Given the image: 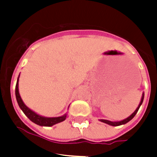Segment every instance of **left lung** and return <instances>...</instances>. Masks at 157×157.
<instances>
[{
	"label": "left lung",
	"instance_id": "8db88e82",
	"mask_svg": "<svg viewBox=\"0 0 157 157\" xmlns=\"http://www.w3.org/2000/svg\"><path fill=\"white\" fill-rule=\"evenodd\" d=\"M144 94H143V96H142V99H141V102H140V103H139V107H137V109L134 111V112L133 113V114L131 115V116H129L128 118H126V119L123 120V121H117V122H113V121H107V120H100V121L102 122H104V123H106V124H110V125H112V126H118V125H121V124H126L127 122H129L130 120H132L133 118L134 117V116L136 115V113L138 112V111H139V107H140V106H141V104L143 103V101H144Z\"/></svg>",
	"mask_w": 157,
	"mask_h": 157
}]
</instances>
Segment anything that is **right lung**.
<instances>
[{
	"instance_id": "obj_1",
	"label": "right lung",
	"mask_w": 157,
	"mask_h": 157,
	"mask_svg": "<svg viewBox=\"0 0 157 157\" xmlns=\"http://www.w3.org/2000/svg\"><path fill=\"white\" fill-rule=\"evenodd\" d=\"M15 95H16V99L18 102V104L21 110L23 111V113L28 117V119L34 122L35 124H39L40 126H52L54 124L59 123V122L63 121L64 120L66 119V114L63 116V117H40L34 112H33L32 110L29 109L24 103H23L22 98H21L19 93H18V78L17 81V84L15 86Z\"/></svg>"
}]
</instances>
